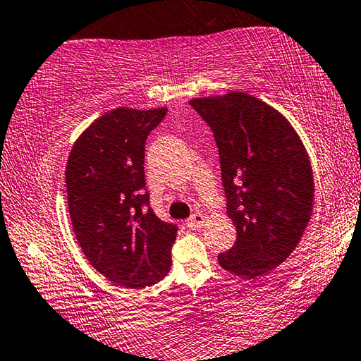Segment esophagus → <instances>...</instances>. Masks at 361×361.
Returning a JSON list of instances; mask_svg holds the SVG:
<instances>
[{"instance_id": "1", "label": "esophagus", "mask_w": 361, "mask_h": 361, "mask_svg": "<svg viewBox=\"0 0 361 361\" xmlns=\"http://www.w3.org/2000/svg\"><path fill=\"white\" fill-rule=\"evenodd\" d=\"M204 224V214L203 213H193L190 218L187 219V227L190 229H200Z\"/></svg>"}]
</instances>
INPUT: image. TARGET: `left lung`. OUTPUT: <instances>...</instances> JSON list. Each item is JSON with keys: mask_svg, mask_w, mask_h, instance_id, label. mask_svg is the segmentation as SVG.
Instances as JSON below:
<instances>
[{"mask_svg": "<svg viewBox=\"0 0 361 361\" xmlns=\"http://www.w3.org/2000/svg\"><path fill=\"white\" fill-rule=\"evenodd\" d=\"M219 149L227 216L237 240L221 268L257 279L289 258L313 212V169L300 137L279 111L242 92L188 102Z\"/></svg>", "mask_w": 361, "mask_h": 361, "instance_id": "8db88e82", "label": "left lung"}]
</instances>
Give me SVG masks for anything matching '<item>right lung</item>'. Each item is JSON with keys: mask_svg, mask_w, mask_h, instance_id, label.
Listing matches in <instances>:
<instances>
[{"mask_svg": "<svg viewBox=\"0 0 361 361\" xmlns=\"http://www.w3.org/2000/svg\"><path fill=\"white\" fill-rule=\"evenodd\" d=\"M168 108H116L77 138L66 166L74 234L90 264L124 289H143L171 268L177 227L148 207L145 142Z\"/></svg>", "mask_w": 361, "mask_h": 361, "instance_id": "1", "label": "right lung"}]
</instances>
